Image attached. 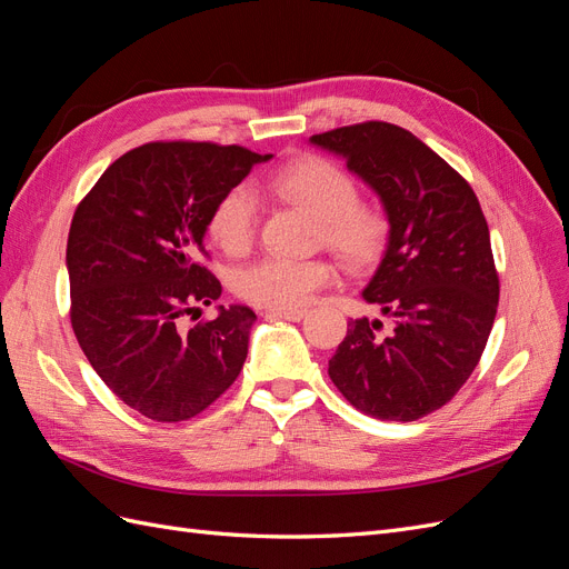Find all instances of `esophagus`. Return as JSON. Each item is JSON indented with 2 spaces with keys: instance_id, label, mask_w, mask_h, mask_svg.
I'll use <instances>...</instances> for the list:
<instances>
[{
  "instance_id": "1",
  "label": "esophagus",
  "mask_w": 569,
  "mask_h": 569,
  "mask_svg": "<svg viewBox=\"0 0 569 569\" xmlns=\"http://www.w3.org/2000/svg\"><path fill=\"white\" fill-rule=\"evenodd\" d=\"M266 316L268 318H284V320H291V322H299L306 316V311H303V308H295V311H272V308H270Z\"/></svg>"
}]
</instances>
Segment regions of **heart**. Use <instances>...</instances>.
<instances>
[{"mask_svg": "<svg viewBox=\"0 0 569 569\" xmlns=\"http://www.w3.org/2000/svg\"><path fill=\"white\" fill-rule=\"evenodd\" d=\"M263 184L278 199L316 216L325 244L347 266H370L382 253L389 237L387 213L380 206L358 201L356 180L335 161L303 157L280 168ZM209 234L228 256L249 251L256 234V199L249 187L234 184L216 201ZM332 278L335 268L322 258L291 261L268 256L237 270L232 287L249 303L295 311Z\"/></svg>", "mask_w": 569, "mask_h": 569, "instance_id": "obj_1", "label": "heart"}]
</instances>
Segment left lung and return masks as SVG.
I'll return each mask as SVG.
<instances>
[{
	"label": "left lung",
	"instance_id": "1",
	"mask_svg": "<svg viewBox=\"0 0 569 569\" xmlns=\"http://www.w3.org/2000/svg\"><path fill=\"white\" fill-rule=\"evenodd\" d=\"M380 197L387 249L363 299L393 320H349L330 380L356 410L412 422L449 403L491 335L498 272L481 206L462 176L416 134L382 123L313 134Z\"/></svg>",
	"mask_w": 569,
	"mask_h": 569
}]
</instances>
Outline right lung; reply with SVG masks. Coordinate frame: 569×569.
Masks as SVG:
<instances>
[{"label": "right lung", "instance_id": "obj_1", "mask_svg": "<svg viewBox=\"0 0 569 569\" xmlns=\"http://www.w3.org/2000/svg\"><path fill=\"white\" fill-rule=\"evenodd\" d=\"M272 153L211 142H149L123 153L76 209L66 266L71 325L120 401L157 422L199 416L242 370L256 313L218 306L199 258L216 201Z\"/></svg>", "mask_w": 569, "mask_h": 569}]
</instances>
